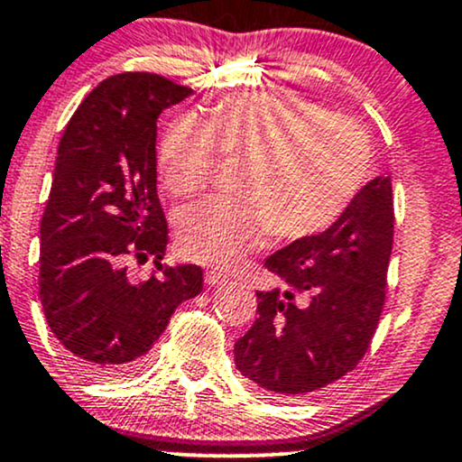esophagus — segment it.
<instances>
[{
	"label": "esophagus",
	"instance_id": "esophagus-1",
	"mask_svg": "<svg viewBox=\"0 0 462 462\" xmlns=\"http://www.w3.org/2000/svg\"><path fill=\"white\" fill-rule=\"evenodd\" d=\"M204 278H206V282H208V285H210V287H219V285H223V282H227L226 273L215 272V270H208V272L204 273Z\"/></svg>",
	"mask_w": 462,
	"mask_h": 462
}]
</instances>
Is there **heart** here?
Wrapping results in <instances>:
<instances>
[{
    "mask_svg": "<svg viewBox=\"0 0 462 462\" xmlns=\"http://www.w3.org/2000/svg\"><path fill=\"white\" fill-rule=\"evenodd\" d=\"M221 155L245 160L243 199H206L184 208L177 245L184 256L230 267L273 235L302 241L346 215L368 181L371 138L346 116L287 94H239L215 105L208 123L184 114L160 149L173 195L204 190Z\"/></svg>",
    "mask_w": 462,
    "mask_h": 462,
    "instance_id": "obj_1",
    "label": "heart"
}]
</instances>
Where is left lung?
<instances>
[{
    "mask_svg": "<svg viewBox=\"0 0 462 462\" xmlns=\"http://www.w3.org/2000/svg\"><path fill=\"white\" fill-rule=\"evenodd\" d=\"M394 208L374 177L336 226L265 261L278 285L256 291V320L235 344L243 377L276 397H302L351 373L386 300Z\"/></svg>",
    "mask_w": 462,
    "mask_h": 462,
    "instance_id": "1",
    "label": "left lung"
}]
</instances>
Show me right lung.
Returning a JSON list of instances; mask_svg holds the SVG:
<instances>
[{
    "instance_id": "right-lung-1",
    "label": "right lung",
    "mask_w": 462,
    "mask_h": 462,
    "mask_svg": "<svg viewBox=\"0 0 462 462\" xmlns=\"http://www.w3.org/2000/svg\"><path fill=\"white\" fill-rule=\"evenodd\" d=\"M190 94L157 74L109 76L59 142L42 219L39 298L83 373L138 371L175 309L204 287L201 267L162 265L169 227L157 197V118ZM129 255H153L161 273L135 282L125 272Z\"/></svg>"
}]
</instances>
